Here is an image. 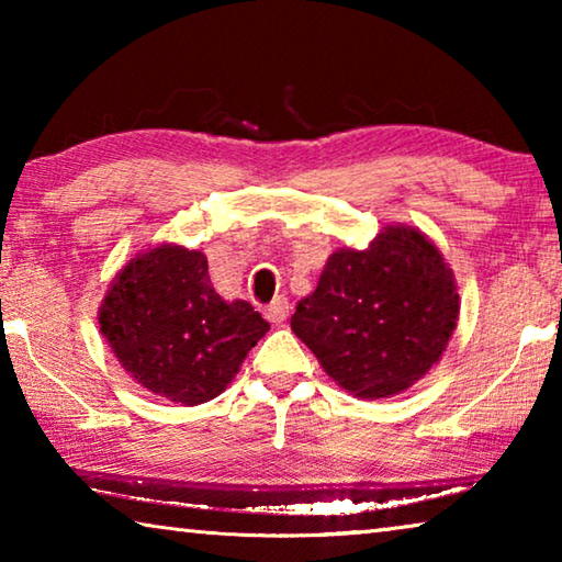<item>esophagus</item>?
I'll list each match as a JSON object with an SVG mask.
<instances>
[{
    "label": "esophagus",
    "instance_id": "esophagus-1",
    "mask_svg": "<svg viewBox=\"0 0 562 562\" xmlns=\"http://www.w3.org/2000/svg\"><path fill=\"white\" fill-rule=\"evenodd\" d=\"M288 312H290L288 297H282V294H278V297H274V300L268 304V307L262 310V315L268 317L270 322H274V325H280V322L288 319Z\"/></svg>",
    "mask_w": 562,
    "mask_h": 562
}]
</instances>
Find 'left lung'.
<instances>
[{
  "label": "left lung",
  "instance_id": "obj_1",
  "mask_svg": "<svg viewBox=\"0 0 562 562\" xmlns=\"http://www.w3.org/2000/svg\"><path fill=\"white\" fill-rule=\"evenodd\" d=\"M456 322L459 292L441 252L416 227L389 225L367 250L329 255L290 325L341 389L384 398L429 372Z\"/></svg>",
  "mask_w": 562,
  "mask_h": 562
}]
</instances>
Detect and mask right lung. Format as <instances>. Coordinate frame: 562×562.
<instances>
[{"label":"right lung","instance_id":"add662e5","mask_svg":"<svg viewBox=\"0 0 562 562\" xmlns=\"http://www.w3.org/2000/svg\"><path fill=\"white\" fill-rule=\"evenodd\" d=\"M99 325L140 386L183 406L221 394L270 329L250 302L215 292L203 252L170 243L138 252L113 278Z\"/></svg>","mask_w":562,"mask_h":562}]
</instances>
